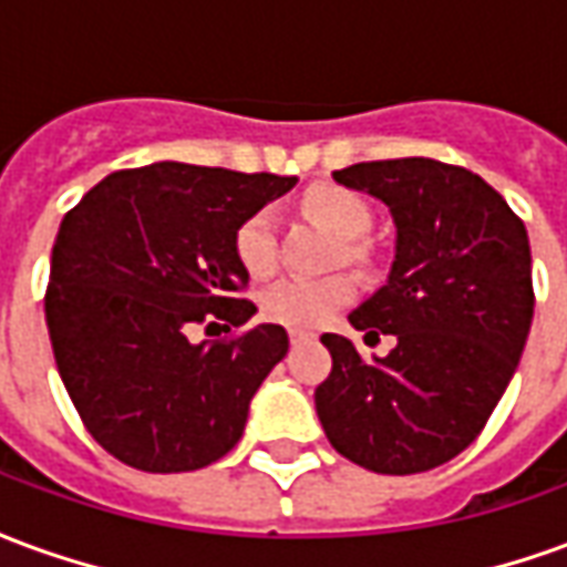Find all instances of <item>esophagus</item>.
<instances>
[{"label": "esophagus", "instance_id": "esophagus-1", "mask_svg": "<svg viewBox=\"0 0 567 567\" xmlns=\"http://www.w3.org/2000/svg\"><path fill=\"white\" fill-rule=\"evenodd\" d=\"M288 337H291V343H307V340H312L316 333H309V331H288Z\"/></svg>", "mask_w": 567, "mask_h": 567}]
</instances>
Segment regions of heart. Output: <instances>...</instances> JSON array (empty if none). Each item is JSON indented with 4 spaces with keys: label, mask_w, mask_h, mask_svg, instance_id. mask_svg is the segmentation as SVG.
I'll list each match as a JSON object with an SVG mask.
<instances>
[{
    "label": "heart",
    "mask_w": 567,
    "mask_h": 567,
    "mask_svg": "<svg viewBox=\"0 0 567 567\" xmlns=\"http://www.w3.org/2000/svg\"><path fill=\"white\" fill-rule=\"evenodd\" d=\"M309 215H316L321 224H328L333 234L343 236V246L337 251V260H346L352 267L368 270L373 264V248L364 236L373 230V206L349 187L324 185L309 190L303 197ZM234 251L248 276L264 279L279 267V230L272 209L248 212L234 234ZM355 297V282L346 272H333L324 279H279L260 297V312L276 324L288 328H319L331 319L333 312L346 307Z\"/></svg>",
    "instance_id": "obj_1"
}]
</instances>
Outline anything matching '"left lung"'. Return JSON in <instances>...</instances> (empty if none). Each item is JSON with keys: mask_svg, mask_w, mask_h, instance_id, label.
I'll use <instances>...</instances> for the list:
<instances>
[{"mask_svg": "<svg viewBox=\"0 0 567 567\" xmlns=\"http://www.w3.org/2000/svg\"><path fill=\"white\" fill-rule=\"evenodd\" d=\"M398 227L389 285L349 316L385 358L324 333L331 377L316 413L331 446L373 474H422L467 450L519 364L532 316V248L523 218L464 166L431 157L337 169Z\"/></svg>", "mask_w": 567, "mask_h": 567, "instance_id": "left-lung-1", "label": "left lung"}]
</instances>
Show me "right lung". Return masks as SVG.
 Returning a JSON list of instances; mask_svg holds the SVG:
<instances>
[{
    "mask_svg": "<svg viewBox=\"0 0 567 567\" xmlns=\"http://www.w3.org/2000/svg\"><path fill=\"white\" fill-rule=\"evenodd\" d=\"M295 175L151 163L105 175L66 212L51 251L44 319L60 380L117 462L182 474L218 462L288 352L282 324L243 327L246 267L234 234ZM239 334L190 344L194 323Z\"/></svg>",
    "mask_w": 567,
    "mask_h": 567,
    "instance_id": "right-lung-1",
    "label": "right lung"
}]
</instances>
